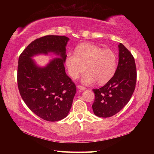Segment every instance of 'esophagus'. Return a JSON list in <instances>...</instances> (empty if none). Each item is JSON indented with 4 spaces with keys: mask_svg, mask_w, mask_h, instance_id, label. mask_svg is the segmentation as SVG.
Returning a JSON list of instances; mask_svg holds the SVG:
<instances>
[{
    "mask_svg": "<svg viewBox=\"0 0 154 154\" xmlns=\"http://www.w3.org/2000/svg\"><path fill=\"white\" fill-rule=\"evenodd\" d=\"M77 88H79V90H80V91H84V90L86 89L85 87H83V86H82V85H77Z\"/></svg>",
    "mask_w": 154,
    "mask_h": 154,
    "instance_id": "obj_1",
    "label": "esophagus"
}]
</instances>
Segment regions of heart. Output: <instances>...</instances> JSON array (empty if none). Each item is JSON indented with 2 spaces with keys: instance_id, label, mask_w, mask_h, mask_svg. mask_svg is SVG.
I'll return each instance as SVG.
<instances>
[{
  "instance_id": "b5f03b06",
  "label": "heart",
  "mask_w": 154,
  "mask_h": 154,
  "mask_svg": "<svg viewBox=\"0 0 154 154\" xmlns=\"http://www.w3.org/2000/svg\"><path fill=\"white\" fill-rule=\"evenodd\" d=\"M66 65L72 79H77L85 70L82 83L89 85L96 81L98 84H103L115 74L117 57L110 49L86 44L79 46L76 53L69 52L67 54Z\"/></svg>"
}]
</instances>
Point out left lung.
I'll use <instances>...</instances> for the list:
<instances>
[{"mask_svg": "<svg viewBox=\"0 0 154 154\" xmlns=\"http://www.w3.org/2000/svg\"><path fill=\"white\" fill-rule=\"evenodd\" d=\"M119 62L115 74L108 82L98 89H93L95 100L94 114L110 117L122 110L130 100L134 92L137 72L133 55L127 48L119 45Z\"/></svg>", "mask_w": 154, "mask_h": 154, "instance_id": "1", "label": "left lung"}]
</instances>
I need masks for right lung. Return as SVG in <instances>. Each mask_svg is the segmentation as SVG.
<instances>
[{
  "label": "right lung",
  "mask_w": 154,
  "mask_h": 154,
  "mask_svg": "<svg viewBox=\"0 0 154 154\" xmlns=\"http://www.w3.org/2000/svg\"><path fill=\"white\" fill-rule=\"evenodd\" d=\"M66 36L46 35L32 42L20 54L17 69L20 94L27 107L42 119L55 122L68 116L76 87L65 70ZM53 53L60 57L40 67L31 58Z\"/></svg>",
  "instance_id": "add662e5"
}]
</instances>
